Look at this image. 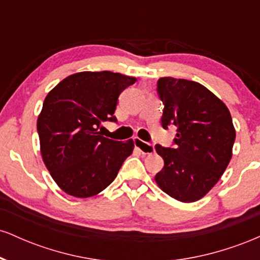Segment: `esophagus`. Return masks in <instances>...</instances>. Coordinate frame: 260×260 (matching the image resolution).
Returning a JSON list of instances; mask_svg holds the SVG:
<instances>
[{
  "label": "esophagus",
  "instance_id": "34e87169",
  "mask_svg": "<svg viewBox=\"0 0 260 260\" xmlns=\"http://www.w3.org/2000/svg\"><path fill=\"white\" fill-rule=\"evenodd\" d=\"M134 145H136V148L139 149V150L142 151V154L144 155L153 154L155 151V148L153 144H149V143L143 142V140L139 138H134Z\"/></svg>",
  "mask_w": 260,
  "mask_h": 260
}]
</instances>
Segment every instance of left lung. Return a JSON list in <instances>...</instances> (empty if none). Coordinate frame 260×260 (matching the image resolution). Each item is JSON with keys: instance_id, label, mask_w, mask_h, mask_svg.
I'll return each mask as SVG.
<instances>
[{"instance_id": "1", "label": "left lung", "mask_w": 260, "mask_h": 260, "mask_svg": "<svg viewBox=\"0 0 260 260\" xmlns=\"http://www.w3.org/2000/svg\"><path fill=\"white\" fill-rule=\"evenodd\" d=\"M164 104L161 124L177 127L175 148L156 144L164 168L155 176L166 194L183 203L203 198L220 180L236 138L231 115L225 104L197 82L164 77L157 80Z\"/></svg>"}]
</instances>
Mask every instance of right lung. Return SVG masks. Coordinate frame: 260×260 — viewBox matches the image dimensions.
I'll return each mask as SVG.
<instances>
[{"mask_svg":"<svg viewBox=\"0 0 260 260\" xmlns=\"http://www.w3.org/2000/svg\"><path fill=\"white\" fill-rule=\"evenodd\" d=\"M134 77L79 72L59 82L45 98L38 117L41 156L53 181L77 198L96 196L111 184L134 143L105 138L101 123L116 122L118 96Z\"/></svg>","mask_w":260,"mask_h":260,"instance_id":"add662e5","label":"right lung"}]
</instances>
